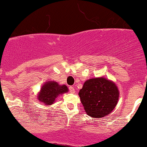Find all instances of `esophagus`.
Here are the masks:
<instances>
[{
	"label": "esophagus",
	"mask_w": 147,
	"mask_h": 147,
	"mask_svg": "<svg viewBox=\"0 0 147 147\" xmlns=\"http://www.w3.org/2000/svg\"><path fill=\"white\" fill-rule=\"evenodd\" d=\"M69 92H70V93L74 94L75 92V88H74V86H70L69 87Z\"/></svg>",
	"instance_id": "1"
}]
</instances>
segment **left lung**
Instances as JSON below:
<instances>
[{
    "instance_id": "obj_1",
    "label": "left lung",
    "mask_w": 147,
    "mask_h": 147,
    "mask_svg": "<svg viewBox=\"0 0 147 147\" xmlns=\"http://www.w3.org/2000/svg\"><path fill=\"white\" fill-rule=\"evenodd\" d=\"M86 113L101 118L111 113L118 102V88L115 82L101 77L87 80L79 92Z\"/></svg>"
}]
</instances>
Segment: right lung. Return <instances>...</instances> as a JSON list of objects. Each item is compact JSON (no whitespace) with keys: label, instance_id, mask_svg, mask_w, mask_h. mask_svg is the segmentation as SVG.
<instances>
[{"label":"right lung","instance_id":"right-lung-1","mask_svg":"<svg viewBox=\"0 0 147 147\" xmlns=\"http://www.w3.org/2000/svg\"><path fill=\"white\" fill-rule=\"evenodd\" d=\"M68 92V88L65 84L61 85L55 81H47L41 86L37 98L46 106H50L55 101L58 96Z\"/></svg>","mask_w":147,"mask_h":147}]
</instances>
